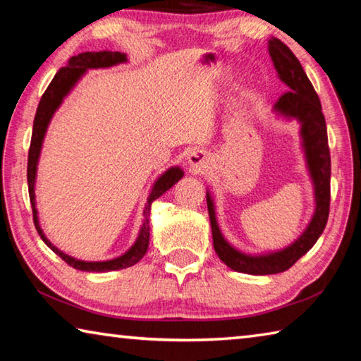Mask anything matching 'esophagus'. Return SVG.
Returning a JSON list of instances; mask_svg holds the SVG:
<instances>
[{
  "label": "esophagus",
  "mask_w": 361,
  "mask_h": 361,
  "mask_svg": "<svg viewBox=\"0 0 361 361\" xmlns=\"http://www.w3.org/2000/svg\"><path fill=\"white\" fill-rule=\"evenodd\" d=\"M207 162H209V154L204 151H192L191 154H189V166L192 167L194 172H200V170H204Z\"/></svg>",
  "instance_id": "34e87169"
}]
</instances>
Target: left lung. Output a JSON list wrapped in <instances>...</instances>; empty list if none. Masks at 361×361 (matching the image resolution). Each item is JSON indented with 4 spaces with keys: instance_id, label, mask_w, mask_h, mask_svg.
Here are the masks:
<instances>
[{
    "instance_id": "left-lung-1",
    "label": "left lung",
    "mask_w": 361,
    "mask_h": 361,
    "mask_svg": "<svg viewBox=\"0 0 361 361\" xmlns=\"http://www.w3.org/2000/svg\"><path fill=\"white\" fill-rule=\"evenodd\" d=\"M269 54H271L274 66L282 81L288 85V92H285L276 103V109L288 118H296L301 122V135L304 140V149L307 156V164L310 175L315 185V200L317 209L312 221L304 231L299 239L282 252L264 255V256H248L235 248H232L219 232L215 218V209L210 195L207 194V207H209L213 247L218 258L226 266L234 269L237 272L252 274V276H267V274L285 272L302 255L314 247L319 240L323 229H325L329 215V180H331V156H329L326 122L322 113V103L317 95L312 82L302 70L295 54L286 47L282 41L272 38L269 41Z\"/></svg>"
}]
</instances>
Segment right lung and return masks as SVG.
<instances>
[{
	"instance_id": "1",
	"label": "right lung",
	"mask_w": 361,
	"mask_h": 361,
	"mask_svg": "<svg viewBox=\"0 0 361 361\" xmlns=\"http://www.w3.org/2000/svg\"><path fill=\"white\" fill-rule=\"evenodd\" d=\"M127 57L124 52H113V51H99V52H81L78 56L71 57L68 60L66 66H62L57 71V75L54 76L51 84L47 85L46 92L42 94L38 109H36L35 114V122H33V133H32V143H30V151H28V166H27V180H28V194H30V202H32L33 209V223L36 226V231L41 235V239L44 240L46 245L52 250L54 253H57L60 258L65 262H68L70 266L79 271H89V272H106V271H118V269H126L143 258L146 250H148L149 243V210L152 200L157 199L159 195H162L167 189L172 188L176 181H178L183 176V170L178 167H173L167 170L161 178L156 181L154 188L149 194L148 200H146L145 212H143V226L142 231H140V235L137 242L133 243V247L129 252L124 253L119 258L111 259V261H100V262H87V261H79L71 258V256L65 255L60 252L59 248L52 245L51 242L46 239V235L42 234L39 228L38 216H36V209H35V176H36V166H38V157L42 145V138H44V133L47 129L49 121H51L52 114L59 108L60 103H62L63 97L70 92V89L76 84V81L81 78L85 70L87 68H105V66H111L116 63L126 62Z\"/></svg>"
}]
</instances>
